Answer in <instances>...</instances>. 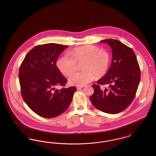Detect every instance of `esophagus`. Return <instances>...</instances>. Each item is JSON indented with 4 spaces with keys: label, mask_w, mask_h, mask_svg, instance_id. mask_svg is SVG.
<instances>
[{
    "label": "esophagus",
    "mask_w": 156,
    "mask_h": 156,
    "mask_svg": "<svg viewBox=\"0 0 156 156\" xmlns=\"http://www.w3.org/2000/svg\"><path fill=\"white\" fill-rule=\"evenodd\" d=\"M83 87V86H79V87H76V89H78V90H79V89L82 88Z\"/></svg>",
    "instance_id": "esophagus-1"
}]
</instances>
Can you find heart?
<instances>
[{"instance_id": "1", "label": "heart", "mask_w": 156, "mask_h": 156, "mask_svg": "<svg viewBox=\"0 0 156 156\" xmlns=\"http://www.w3.org/2000/svg\"><path fill=\"white\" fill-rule=\"evenodd\" d=\"M110 63L111 55L108 51L97 46L85 45L62 56L57 66L63 74L69 76L76 70L78 63H83L84 71L72 74L68 79L71 85L83 86L92 81L95 76L99 78L106 74Z\"/></svg>"}]
</instances>
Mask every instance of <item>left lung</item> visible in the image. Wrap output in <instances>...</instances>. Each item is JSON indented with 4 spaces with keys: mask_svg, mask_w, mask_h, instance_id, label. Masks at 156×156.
Listing matches in <instances>:
<instances>
[{
    "mask_svg": "<svg viewBox=\"0 0 156 156\" xmlns=\"http://www.w3.org/2000/svg\"><path fill=\"white\" fill-rule=\"evenodd\" d=\"M112 50L111 66L97 85H93L94 94L90 97L92 105L98 110L116 114L125 110L136 96L140 81V69L133 50L119 40L105 39ZM109 84L104 90L100 85Z\"/></svg>",
    "mask_w": 156,
    "mask_h": 156,
    "instance_id": "8db88e82",
    "label": "left lung"
}]
</instances>
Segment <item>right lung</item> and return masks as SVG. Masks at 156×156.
Here are the masks:
<instances>
[{"label": "right lung", "mask_w": 156, "mask_h": 156, "mask_svg": "<svg viewBox=\"0 0 156 156\" xmlns=\"http://www.w3.org/2000/svg\"><path fill=\"white\" fill-rule=\"evenodd\" d=\"M68 47L54 43L37 45L27 53L20 67L23 99L33 111L45 118L57 117L66 111L76 90L74 87L56 89L67 83L56 62Z\"/></svg>", "instance_id": "1"}]
</instances>
